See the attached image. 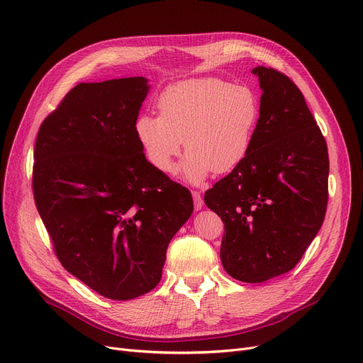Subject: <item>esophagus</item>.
Returning <instances> with one entry per match:
<instances>
[{"instance_id":"1","label":"esophagus","mask_w":363,"mask_h":363,"mask_svg":"<svg viewBox=\"0 0 363 363\" xmlns=\"http://www.w3.org/2000/svg\"><path fill=\"white\" fill-rule=\"evenodd\" d=\"M192 199H194V208H196V210H201V207H203V199H201L200 191H192Z\"/></svg>"}]
</instances>
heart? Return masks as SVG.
Segmentation results:
<instances>
[{"label":"heart","instance_id":"b5f03b06","mask_svg":"<svg viewBox=\"0 0 363 363\" xmlns=\"http://www.w3.org/2000/svg\"><path fill=\"white\" fill-rule=\"evenodd\" d=\"M160 115L141 113L135 135L149 162L171 174L178 156L188 150L179 172L191 184L210 172L226 174L242 162L259 118L255 93L242 84L214 77L189 79L166 87L157 99Z\"/></svg>","mask_w":363,"mask_h":363}]
</instances>
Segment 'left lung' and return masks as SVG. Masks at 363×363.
<instances>
[{
	"label": "left lung",
	"instance_id": "1",
	"mask_svg": "<svg viewBox=\"0 0 363 363\" xmlns=\"http://www.w3.org/2000/svg\"><path fill=\"white\" fill-rule=\"evenodd\" d=\"M262 90L247 157L204 201L225 225L229 276L261 283L291 272L317 236L328 201L325 138L302 91L283 72L255 67Z\"/></svg>",
	"mask_w": 363,
	"mask_h": 363
}]
</instances>
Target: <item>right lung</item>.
I'll list each match as a JSON object with an SVG mask.
<instances>
[{"mask_svg": "<svg viewBox=\"0 0 363 363\" xmlns=\"http://www.w3.org/2000/svg\"><path fill=\"white\" fill-rule=\"evenodd\" d=\"M147 79L80 83L45 118L33 197L64 269L128 301L162 277L166 250L194 210L188 188L146 159L135 121Z\"/></svg>", "mask_w": 363, "mask_h": 363, "instance_id": "right-lung-1", "label": "right lung"}]
</instances>
